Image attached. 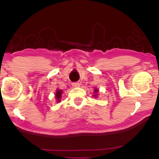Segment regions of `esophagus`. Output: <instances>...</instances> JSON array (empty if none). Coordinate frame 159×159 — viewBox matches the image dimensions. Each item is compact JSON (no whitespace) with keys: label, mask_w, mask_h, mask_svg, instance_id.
<instances>
[{"label":"esophagus","mask_w":159,"mask_h":159,"mask_svg":"<svg viewBox=\"0 0 159 159\" xmlns=\"http://www.w3.org/2000/svg\"><path fill=\"white\" fill-rule=\"evenodd\" d=\"M72 86L73 87H79L80 83L79 82H73V83H72Z\"/></svg>","instance_id":"obj_1"}]
</instances>
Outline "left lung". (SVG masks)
Here are the masks:
<instances>
[{
  "instance_id": "obj_1",
  "label": "left lung",
  "mask_w": 159,
  "mask_h": 159,
  "mask_svg": "<svg viewBox=\"0 0 159 159\" xmlns=\"http://www.w3.org/2000/svg\"><path fill=\"white\" fill-rule=\"evenodd\" d=\"M98 89L95 88V89H94V91H93V96L94 97V98H97V96H98Z\"/></svg>"
}]
</instances>
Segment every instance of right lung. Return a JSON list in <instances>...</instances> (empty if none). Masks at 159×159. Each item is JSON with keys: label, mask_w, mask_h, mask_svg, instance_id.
Here are the masks:
<instances>
[{"label": "right lung", "mask_w": 159, "mask_h": 159, "mask_svg": "<svg viewBox=\"0 0 159 159\" xmlns=\"http://www.w3.org/2000/svg\"><path fill=\"white\" fill-rule=\"evenodd\" d=\"M62 93H63V90L61 89H57L55 93V97L57 98V102H59L61 101V98L62 97Z\"/></svg>", "instance_id": "obj_1"}]
</instances>
